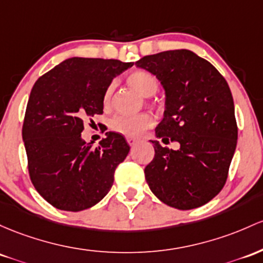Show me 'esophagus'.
Wrapping results in <instances>:
<instances>
[{"label":"esophagus","mask_w":263,"mask_h":263,"mask_svg":"<svg viewBox=\"0 0 263 263\" xmlns=\"http://www.w3.org/2000/svg\"><path fill=\"white\" fill-rule=\"evenodd\" d=\"M127 143H128L129 146H134V145H136L137 143V140H135V138H127Z\"/></svg>","instance_id":"1"}]
</instances>
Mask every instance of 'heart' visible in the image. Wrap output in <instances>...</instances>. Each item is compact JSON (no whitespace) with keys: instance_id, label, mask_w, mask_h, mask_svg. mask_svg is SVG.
Masks as SVG:
<instances>
[{"instance_id":"b5f03b06","label":"heart","mask_w":263,"mask_h":263,"mask_svg":"<svg viewBox=\"0 0 263 263\" xmlns=\"http://www.w3.org/2000/svg\"><path fill=\"white\" fill-rule=\"evenodd\" d=\"M127 85L134 88L137 93L142 97H151L158 91V81L151 72L145 70H135L129 72L126 76ZM112 96H114V85L107 86L103 93V105L105 107H109L112 103ZM154 125V120L148 114H138L135 116H121L115 117L109 123L112 131L129 138H137L142 136L143 134L151 126Z\"/></svg>"}]
</instances>
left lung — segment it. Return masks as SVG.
<instances>
[{"mask_svg": "<svg viewBox=\"0 0 263 263\" xmlns=\"http://www.w3.org/2000/svg\"><path fill=\"white\" fill-rule=\"evenodd\" d=\"M137 67L157 77L166 93L156 136L177 141V151L154 143L145 168L151 191L163 203L192 210L211 201L226 183L237 145L232 93L223 76L189 50L142 57Z\"/></svg>", "mask_w": 263, "mask_h": 263, "instance_id": "left-lung-1", "label": "left lung"}]
</instances>
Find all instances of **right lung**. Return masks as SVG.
I'll return each mask as SVG.
<instances>
[{
  "label": "right lung",
  "mask_w": 263,
  "mask_h": 263,
  "mask_svg": "<svg viewBox=\"0 0 263 263\" xmlns=\"http://www.w3.org/2000/svg\"><path fill=\"white\" fill-rule=\"evenodd\" d=\"M132 65L72 57L33 85L22 126L28 174L37 192L56 209L87 210L111 190L128 143L122 135L106 132L92 148L81 132L86 120L103 114V93L112 80Z\"/></svg>",
  "instance_id": "add662e5"
}]
</instances>
